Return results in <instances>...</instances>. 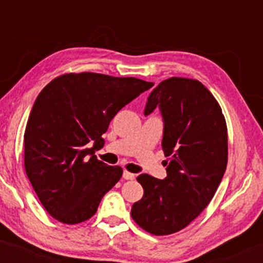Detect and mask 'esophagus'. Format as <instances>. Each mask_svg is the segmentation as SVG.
I'll return each mask as SVG.
<instances>
[{"label":"esophagus","instance_id":"obj_1","mask_svg":"<svg viewBox=\"0 0 263 263\" xmlns=\"http://www.w3.org/2000/svg\"><path fill=\"white\" fill-rule=\"evenodd\" d=\"M135 177H136L135 174L131 173V172H127V171L123 172V178H125V179H127V180H134Z\"/></svg>","mask_w":263,"mask_h":263}]
</instances>
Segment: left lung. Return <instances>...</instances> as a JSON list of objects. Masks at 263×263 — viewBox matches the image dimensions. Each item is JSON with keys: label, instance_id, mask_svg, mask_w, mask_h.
<instances>
[{"label": "left lung", "instance_id": "1", "mask_svg": "<svg viewBox=\"0 0 263 263\" xmlns=\"http://www.w3.org/2000/svg\"><path fill=\"white\" fill-rule=\"evenodd\" d=\"M157 106L164 122L162 148L170 157L167 177H137L144 193L131 216L162 236L188 226L213 199L228 164V127L219 102L195 79L163 80L149 93L144 115Z\"/></svg>", "mask_w": 263, "mask_h": 263}]
</instances>
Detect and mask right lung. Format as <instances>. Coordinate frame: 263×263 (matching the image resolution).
<instances>
[{
  "instance_id": "obj_1",
  "label": "right lung",
  "mask_w": 263,
  "mask_h": 263,
  "mask_svg": "<svg viewBox=\"0 0 263 263\" xmlns=\"http://www.w3.org/2000/svg\"><path fill=\"white\" fill-rule=\"evenodd\" d=\"M153 83L98 73L60 75L39 92L25 131V170L44 209L63 224L98 210L122 168L93 155L123 106Z\"/></svg>"
}]
</instances>
